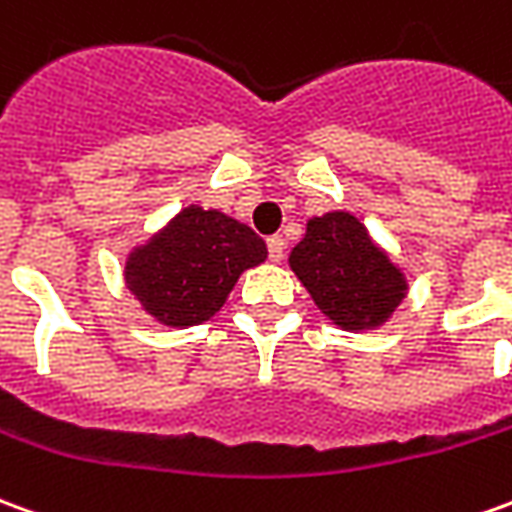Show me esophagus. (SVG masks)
Here are the masks:
<instances>
[{
	"label": "esophagus",
	"mask_w": 512,
	"mask_h": 512,
	"mask_svg": "<svg viewBox=\"0 0 512 512\" xmlns=\"http://www.w3.org/2000/svg\"><path fill=\"white\" fill-rule=\"evenodd\" d=\"M268 255L274 263H280L282 257H285V238L282 235H271L268 238Z\"/></svg>",
	"instance_id": "obj_1"
}]
</instances>
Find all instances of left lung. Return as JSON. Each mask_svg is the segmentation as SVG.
I'll return each instance as SVG.
<instances>
[{
	"mask_svg": "<svg viewBox=\"0 0 512 512\" xmlns=\"http://www.w3.org/2000/svg\"><path fill=\"white\" fill-rule=\"evenodd\" d=\"M288 266L316 307L343 332L385 327L410 291L407 271L349 210L307 219Z\"/></svg>",
	"mask_w": 512,
	"mask_h": 512,
	"instance_id": "obj_1",
	"label": "left lung"
}]
</instances>
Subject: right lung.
Here are the masks:
<instances>
[{
  "mask_svg": "<svg viewBox=\"0 0 512 512\" xmlns=\"http://www.w3.org/2000/svg\"><path fill=\"white\" fill-rule=\"evenodd\" d=\"M268 257L252 227L221 210L182 207L124 260V288L146 316L188 330L219 313L238 277Z\"/></svg>",
  "mask_w": 512,
  "mask_h": 512,
  "instance_id": "obj_1",
  "label": "right lung"
}]
</instances>
